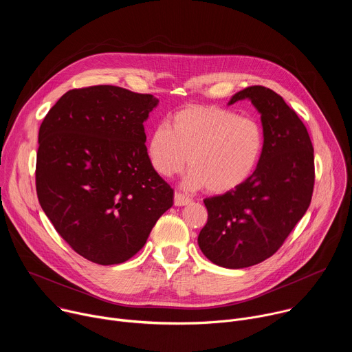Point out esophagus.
<instances>
[{"label":"esophagus","mask_w":352,"mask_h":352,"mask_svg":"<svg viewBox=\"0 0 352 352\" xmlns=\"http://www.w3.org/2000/svg\"><path fill=\"white\" fill-rule=\"evenodd\" d=\"M190 204V199L186 197L185 195L179 193V192H175L174 195V205L175 206H186Z\"/></svg>","instance_id":"esophagus-1"}]
</instances>
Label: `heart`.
<instances>
[{
	"instance_id": "b5f03b06",
	"label": "heart",
	"mask_w": 352,
	"mask_h": 352,
	"mask_svg": "<svg viewBox=\"0 0 352 352\" xmlns=\"http://www.w3.org/2000/svg\"><path fill=\"white\" fill-rule=\"evenodd\" d=\"M265 147L262 125L216 106H186L166 124L155 126L147 140V157L162 177L181 173L186 164L189 188L228 192L255 171Z\"/></svg>"
}]
</instances>
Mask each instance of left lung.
<instances>
[{"label": "left lung", "mask_w": 352, "mask_h": 352, "mask_svg": "<svg viewBox=\"0 0 352 352\" xmlns=\"http://www.w3.org/2000/svg\"><path fill=\"white\" fill-rule=\"evenodd\" d=\"M261 113L265 147L256 170L224 195L206 197L208 223L199 232L204 255L217 266L243 269L274 255L307 213L315 184L309 133L284 98L265 86L235 93Z\"/></svg>", "instance_id": "1"}]
</instances>
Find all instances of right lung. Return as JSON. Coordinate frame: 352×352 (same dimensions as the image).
<instances>
[{
  "label": "right lung",
  "instance_id": "add662e5",
  "mask_svg": "<svg viewBox=\"0 0 352 352\" xmlns=\"http://www.w3.org/2000/svg\"><path fill=\"white\" fill-rule=\"evenodd\" d=\"M152 94L100 85L67 91L38 131L36 190L41 209L76 254L97 265L136 255L173 188L147 157L143 122Z\"/></svg>",
  "mask_w": 352,
  "mask_h": 352
}]
</instances>
